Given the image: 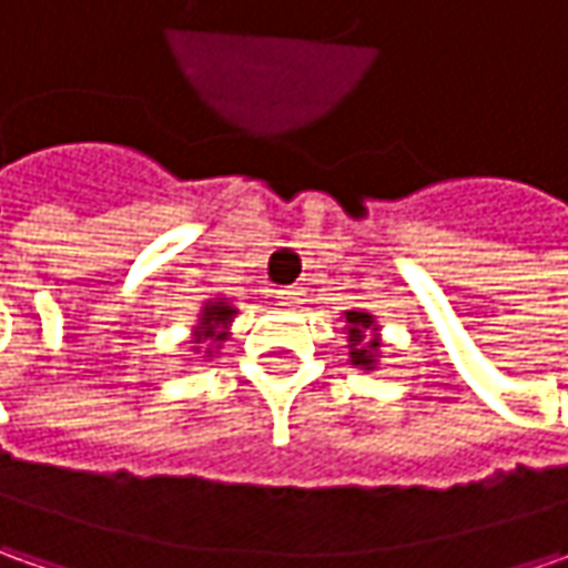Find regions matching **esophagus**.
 I'll use <instances>...</instances> for the list:
<instances>
[{
  "label": "esophagus",
  "mask_w": 568,
  "mask_h": 568,
  "mask_svg": "<svg viewBox=\"0 0 568 568\" xmlns=\"http://www.w3.org/2000/svg\"><path fill=\"white\" fill-rule=\"evenodd\" d=\"M277 296L284 300V303H303V296H306V291L303 287H284V291H277Z\"/></svg>",
  "instance_id": "obj_1"
}]
</instances>
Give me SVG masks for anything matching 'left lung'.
Masks as SVG:
<instances>
[{
  "mask_svg": "<svg viewBox=\"0 0 568 568\" xmlns=\"http://www.w3.org/2000/svg\"><path fill=\"white\" fill-rule=\"evenodd\" d=\"M347 318V347H351V363L354 366H363V369H376V357H379V338H369L373 328V316L369 313H344Z\"/></svg>",
  "mask_w": 568,
  "mask_h": 568,
  "instance_id": "left-lung-1",
  "label": "left lung"
}]
</instances>
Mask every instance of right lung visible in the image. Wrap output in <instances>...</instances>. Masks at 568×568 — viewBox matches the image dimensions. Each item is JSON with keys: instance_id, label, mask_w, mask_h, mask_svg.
I'll use <instances>...</instances> for the list:
<instances>
[{"instance_id": "obj_1", "label": "right lung", "mask_w": 568, "mask_h": 568, "mask_svg": "<svg viewBox=\"0 0 568 568\" xmlns=\"http://www.w3.org/2000/svg\"><path fill=\"white\" fill-rule=\"evenodd\" d=\"M233 306H227L224 300H214V303H207L205 313H202V332H199V344H205V341H211V344H221V341H227V332H224V325H227L230 318H233ZM205 354H214L211 347H207Z\"/></svg>"}]
</instances>
